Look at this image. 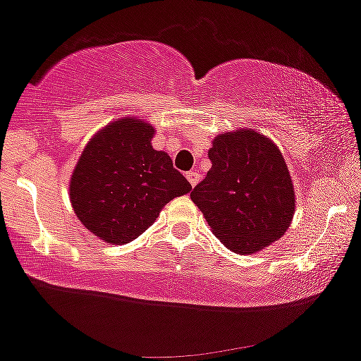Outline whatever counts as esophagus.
Listing matches in <instances>:
<instances>
[{
    "instance_id": "1",
    "label": "esophagus",
    "mask_w": 361,
    "mask_h": 361,
    "mask_svg": "<svg viewBox=\"0 0 361 361\" xmlns=\"http://www.w3.org/2000/svg\"><path fill=\"white\" fill-rule=\"evenodd\" d=\"M187 180L190 181V185H192V187H195V185L199 183V180H200L199 173H195V171H188V173H187Z\"/></svg>"
}]
</instances>
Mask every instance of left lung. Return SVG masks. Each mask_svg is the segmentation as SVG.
<instances>
[{
    "instance_id": "left-lung-1",
    "label": "left lung",
    "mask_w": 361,
    "mask_h": 361,
    "mask_svg": "<svg viewBox=\"0 0 361 361\" xmlns=\"http://www.w3.org/2000/svg\"><path fill=\"white\" fill-rule=\"evenodd\" d=\"M207 176L190 197L229 250L255 253L286 233L295 192L279 149L252 130L214 138Z\"/></svg>"
}]
</instances>
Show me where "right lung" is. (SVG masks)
I'll list each match as a JSON object with an SVG mask.
<instances>
[{
    "mask_svg": "<svg viewBox=\"0 0 361 361\" xmlns=\"http://www.w3.org/2000/svg\"><path fill=\"white\" fill-rule=\"evenodd\" d=\"M154 128L125 118L90 138L70 181L78 219L106 243L138 238L161 209L192 190L171 157L152 149Z\"/></svg>",
    "mask_w": 361,
    "mask_h": 361,
    "instance_id": "add662e5",
    "label": "right lung"
}]
</instances>
